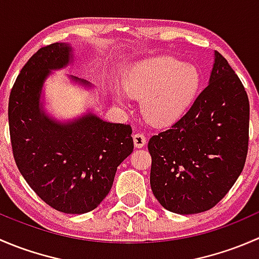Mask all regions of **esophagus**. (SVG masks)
Returning a JSON list of instances; mask_svg holds the SVG:
<instances>
[{
	"instance_id": "obj_1",
	"label": "esophagus",
	"mask_w": 259,
	"mask_h": 259,
	"mask_svg": "<svg viewBox=\"0 0 259 259\" xmlns=\"http://www.w3.org/2000/svg\"><path fill=\"white\" fill-rule=\"evenodd\" d=\"M133 140H134L135 148H143V146L146 144V138L144 134H142V133H137V134H134Z\"/></svg>"
}]
</instances>
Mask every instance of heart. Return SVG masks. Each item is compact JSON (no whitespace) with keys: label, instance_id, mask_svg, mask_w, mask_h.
<instances>
[{"label":"heart","instance_id":"1","mask_svg":"<svg viewBox=\"0 0 259 259\" xmlns=\"http://www.w3.org/2000/svg\"><path fill=\"white\" fill-rule=\"evenodd\" d=\"M199 85L197 67L170 56L137 62L124 72L121 79L122 92L129 98L143 99V114L158 126L173 124L187 113ZM123 94L120 90L115 91L117 103L125 104Z\"/></svg>","mask_w":259,"mask_h":259}]
</instances>
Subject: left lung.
Returning a JSON list of instances; mask_svg holds the SVG:
<instances>
[{
    "label": "left lung",
    "mask_w": 259,
    "mask_h": 259,
    "mask_svg": "<svg viewBox=\"0 0 259 259\" xmlns=\"http://www.w3.org/2000/svg\"><path fill=\"white\" fill-rule=\"evenodd\" d=\"M249 101L242 81L214 52L209 83L170 129L150 138V185L165 209L202 213L229 192L244 168Z\"/></svg>",
    "instance_id": "1"
}]
</instances>
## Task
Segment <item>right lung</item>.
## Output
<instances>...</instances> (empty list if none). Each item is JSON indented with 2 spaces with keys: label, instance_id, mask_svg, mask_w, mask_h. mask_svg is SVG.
I'll return each instance as SVG.
<instances>
[{
  "label": "right lung",
  "instance_id": "add662e5",
  "mask_svg": "<svg viewBox=\"0 0 259 259\" xmlns=\"http://www.w3.org/2000/svg\"><path fill=\"white\" fill-rule=\"evenodd\" d=\"M69 44L41 48L26 62L9 100V124L16 165L33 192L54 209L82 214L95 209L113 187L115 173L134 149L132 126L89 113L55 121L40 98L51 70L72 60ZM82 85L86 80L71 77Z\"/></svg>",
  "mask_w": 259,
  "mask_h": 259
}]
</instances>
